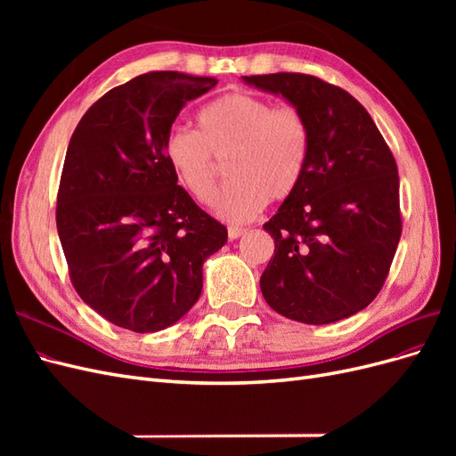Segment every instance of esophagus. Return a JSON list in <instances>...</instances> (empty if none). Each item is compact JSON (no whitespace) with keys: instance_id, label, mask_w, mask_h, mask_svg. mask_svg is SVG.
<instances>
[{"instance_id":"obj_1","label":"esophagus","mask_w":456,"mask_h":456,"mask_svg":"<svg viewBox=\"0 0 456 456\" xmlns=\"http://www.w3.org/2000/svg\"><path fill=\"white\" fill-rule=\"evenodd\" d=\"M247 230L245 228H238V226H230L228 228V238L230 240H238V238H241L243 233H245Z\"/></svg>"}]
</instances>
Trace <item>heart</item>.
Wrapping results in <instances>:
<instances>
[{
    "mask_svg": "<svg viewBox=\"0 0 456 456\" xmlns=\"http://www.w3.org/2000/svg\"><path fill=\"white\" fill-rule=\"evenodd\" d=\"M198 131L176 127L163 151L178 183L198 203H211L218 161L232 181L220 190L215 211L230 223L255 216L266 201H283L306 173L312 133L302 110L275 106L249 93H228L203 106Z\"/></svg>",
    "mask_w": 456,
    "mask_h": 456,
    "instance_id": "heart-1",
    "label": "heart"
}]
</instances>
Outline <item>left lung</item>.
<instances>
[{
	"mask_svg": "<svg viewBox=\"0 0 456 456\" xmlns=\"http://www.w3.org/2000/svg\"><path fill=\"white\" fill-rule=\"evenodd\" d=\"M243 79L300 108L312 133L302 183L265 224L275 251L262 297L300 323L344 320L380 293L402 238L394 154L348 91L295 72Z\"/></svg>",
	"mask_w": 456,
	"mask_h": 456,
	"instance_id": "obj_1",
	"label": "left lung"
}]
</instances>
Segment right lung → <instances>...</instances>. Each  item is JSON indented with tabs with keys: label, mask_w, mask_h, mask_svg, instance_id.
Segmentation results:
<instances>
[{
	"label": "right lung",
	"mask_w": 456,
	"mask_h": 456,
	"mask_svg": "<svg viewBox=\"0 0 456 456\" xmlns=\"http://www.w3.org/2000/svg\"><path fill=\"white\" fill-rule=\"evenodd\" d=\"M215 77L148 72L110 89L79 119L66 150L57 230L72 285L96 314L156 333L196 305L203 262L228 240L165 158L188 101Z\"/></svg>",
	"instance_id": "add662e5"
}]
</instances>
